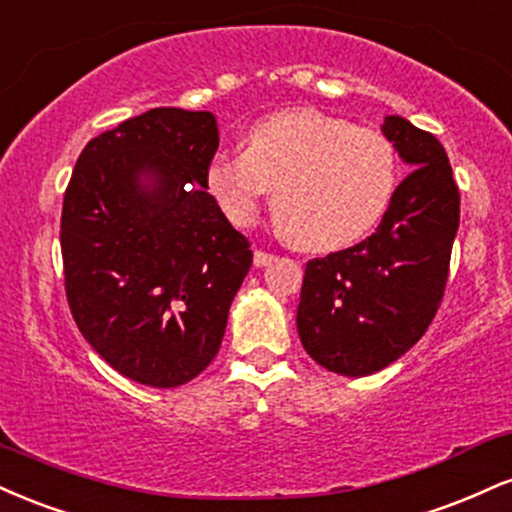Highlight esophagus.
I'll return each mask as SVG.
<instances>
[{
  "label": "esophagus",
  "instance_id": "obj_1",
  "mask_svg": "<svg viewBox=\"0 0 512 512\" xmlns=\"http://www.w3.org/2000/svg\"><path fill=\"white\" fill-rule=\"evenodd\" d=\"M273 261H275V256L273 254H266V251H256V254H254V266L256 268H266Z\"/></svg>",
  "mask_w": 512,
  "mask_h": 512
}]
</instances>
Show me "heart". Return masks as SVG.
Masks as SVG:
<instances>
[{"mask_svg":"<svg viewBox=\"0 0 512 512\" xmlns=\"http://www.w3.org/2000/svg\"><path fill=\"white\" fill-rule=\"evenodd\" d=\"M242 146L244 153L208 160V194L232 225L249 227L275 186L280 227L314 254L364 242L400 184L398 150L388 136L311 107L256 119Z\"/></svg>","mask_w":512,"mask_h":512,"instance_id":"heart-1","label":"heart"}]
</instances>
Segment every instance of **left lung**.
<instances>
[{"instance_id": "left-lung-1", "label": "left lung", "mask_w": 512, "mask_h": 512, "mask_svg": "<svg viewBox=\"0 0 512 512\" xmlns=\"http://www.w3.org/2000/svg\"><path fill=\"white\" fill-rule=\"evenodd\" d=\"M402 179L376 234L306 263L297 330L316 364L340 376L386 369L434 321L460 225V194L436 136L398 114L381 124Z\"/></svg>"}]
</instances>
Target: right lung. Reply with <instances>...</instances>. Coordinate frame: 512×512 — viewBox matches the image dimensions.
Instances as JSON below:
<instances>
[{"label": "right lung", "instance_id": "right-lung-1", "mask_svg": "<svg viewBox=\"0 0 512 512\" xmlns=\"http://www.w3.org/2000/svg\"><path fill=\"white\" fill-rule=\"evenodd\" d=\"M210 112L153 107L95 136L62 208L66 299L114 371L177 388L220 350L249 242L206 189L218 150Z\"/></svg>", "mask_w": 512, "mask_h": 512}]
</instances>
